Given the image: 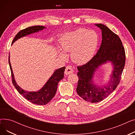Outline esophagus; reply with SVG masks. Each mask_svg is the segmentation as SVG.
I'll use <instances>...</instances> for the list:
<instances>
[{
	"label": "esophagus",
	"instance_id": "1",
	"mask_svg": "<svg viewBox=\"0 0 135 135\" xmlns=\"http://www.w3.org/2000/svg\"><path fill=\"white\" fill-rule=\"evenodd\" d=\"M73 72V69L72 68V67L70 66H67L65 69V74L68 75L70 73H72Z\"/></svg>",
	"mask_w": 135,
	"mask_h": 135
}]
</instances>
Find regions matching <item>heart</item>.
I'll return each mask as SVG.
<instances>
[{"label": "heart", "mask_w": 135, "mask_h": 135, "mask_svg": "<svg viewBox=\"0 0 135 135\" xmlns=\"http://www.w3.org/2000/svg\"><path fill=\"white\" fill-rule=\"evenodd\" d=\"M99 37L94 30L79 28L65 34L60 40L62 49L65 52H71L73 61L83 65L93 57L98 45ZM61 56L64 54L59 52Z\"/></svg>", "instance_id": "heart-1"}]
</instances>
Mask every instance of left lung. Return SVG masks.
Here are the masks:
<instances>
[{
    "label": "left lung",
    "mask_w": 135,
    "mask_h": 135,
    "mask_svg": "<svg viewBox=\"0 0 135 135\" xmlns=\"http://www.w3.org/2000/svg\"><path fill=\"white\" fill-rule=\"evenodd\" d=\"M102 30V41L97 54L89 62L78 66L79 72L76 92L84 100L91 103L102 101L114 91L121 79L125 64V51L118 35L102 24H96ZM108 60L114 65L109 84L106 87H96L91 79L96 69Z\"/></svg>",
    "instance_id": "left-lung-1"
}]
</instances>
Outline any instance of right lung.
Returning a JSON list of instances; mask_svg holds the SVG:
<instances>
[{"label": "right lung", "mask_w": 135, "mask_h": 135, "mask_svg": "<svg viewBox=\"0 0 135 135\" xmlns=\"http://www.w3.org/2000/svg\"><path fill=\"white\" fill-rule=\"evenodd\" d=\"M45 27L41 26H34L32 27H28L26 29L20 31L14 38L12 44L17 40L18 39L26 36L27 35L33 33L38 32L40 30L44 29ZM9 63L10 68L12 82L13 86L16 89L18 93L22 95L26 100L30 101L31 102L38 105H45L50 101L53 97L55 96L59 82L63 79L64 77V72L66 67H63L59 69L55 70L53 75L50 77L45 85L42 89L37 92H28L21 89L16 84L15 78H14L10 62V59L9 56Z\"/></svg>", "instance_id": "add662e5"}]
</instances>
